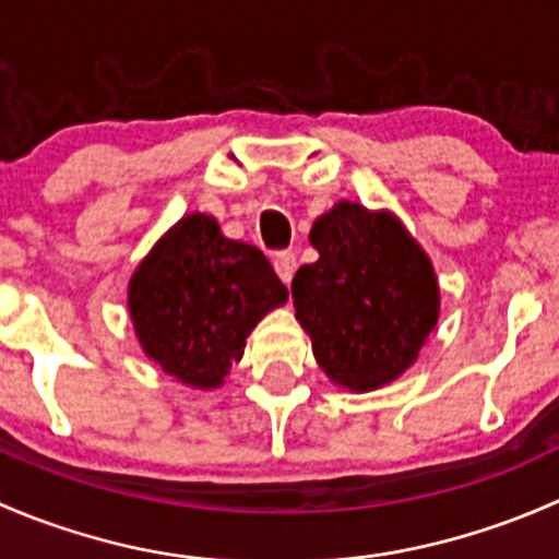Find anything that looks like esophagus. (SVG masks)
<instances>
[{
  "label": "esophagus",
  "instance_id": "34e87169",
  "mask_svg": "<svg viewBox=\"0 0 559 559\" xmlns=\"http://www.w3.org/2000/svg\"><path fill=\"white\" fill-rule=\"evenodd\" d=\"M273 267L284 284H292V278H295V270H297V257L292 251L278 253V257L273 259Z\"/></svg>",
  "mask_w": 559,
  "mask_h": 559
}]
</instances>
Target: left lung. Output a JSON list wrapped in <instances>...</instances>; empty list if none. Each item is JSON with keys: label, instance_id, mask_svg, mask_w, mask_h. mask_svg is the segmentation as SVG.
Returning a JSON list of instances; mask_svg holds the SVG:
<instances>
[{"label": "left lung", "instance_id": "1", "mask_svg": "<svg viewBox=\"0 0 559 559\" xmlns=\"http://www.w3.org/2000/svg\"><path fill=\"white\" fill-rule=\"evenodd\" d=\"M313 264L292 281L295 316L332 384L373 392L419 359L441 316L427 251L392 211L341 200L313 222Z\"/></svg>", "mask_w": 559, "mask_h": 559}]
</instances>
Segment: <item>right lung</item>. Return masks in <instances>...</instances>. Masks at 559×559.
I'll return each mask as SVG.
<instances>
[{
	"label": "right lung",
	"mask_w": 559,
	"mask_h": 559,
	"mask_svg": "<svg viewBox=\"0 0 559 559\" xmlns=\"http://www.w3.org/2000/svg\"><path fill=\"white\" fill-rule=\"evenodd\" d=\"M289 300L259 248L233 240L207 213H186L129 278L127 306L145 357L191 389H218L246 337Z\"/></svg>",
	"instance_id": "obj_1"
}]
</instances>
